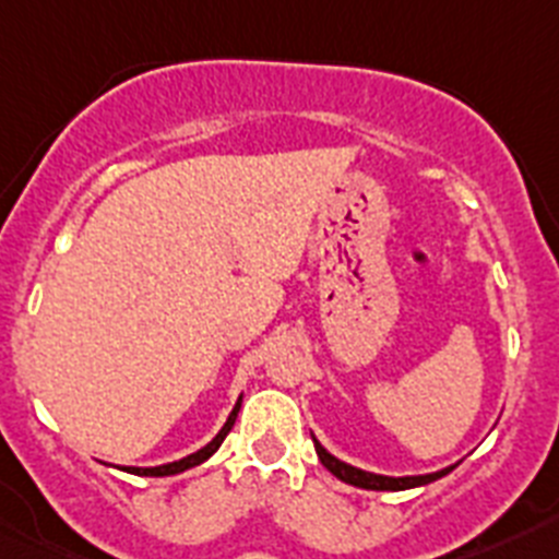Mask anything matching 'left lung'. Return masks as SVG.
I'll use <instances>...</instances> for the list:
<instances>
[{"label":"left lung","instance_id":"left-lung-1","mask_svg":"<svg viewBox=\"0 0 559 559\" xmlns=\"http://www.w3.org/2000/svg\"><path fill=\"white\" fill-rule=\"evenodd\" d=\"M313 445H316V453H319V459H322V464L328 467L330 473H333L335 478L353 484V487H360V490H412V487H423V484H431V481H437V478L448 476V473L456 467V464H451V467H445V471L426 473V476H400V478L378 476V473L358 471V467H353V464L335 459L333 453L324 451L322 442H319L316 437H313Z\"/></svg>","mask_w":559,"mask_h":559}]
</instances>
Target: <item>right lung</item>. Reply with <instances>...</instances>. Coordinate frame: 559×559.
<instances>
[{
	"instance_id": "right-lung-1",
	"label": "right lung",
	"mask_w": 559,
	"mask_h": 559,
	"mask_svg": "<svg viewBox=\"0 0 559 559\" xmlns=\"http://www.w3.org/2000/svg\"><path fill=\"white\" fill-rule=\"evenodd\" d=\"M240 400H243V397H240ZM240 400H237V403H235V408H231L229 419H226V423H224V428H221V431H218V437L212 439L210 445H204V448H201V451L190 453V456L179 459V462L159 464V467H122V471H128V473H136V476H176V473H185V471H190V467H195V464L206 462V459H210L212 453L218 451V448H221V442H224V439H226V433H229V431H231V426H235L237 412H240Z\"/></svg>"
}]
</instances>
